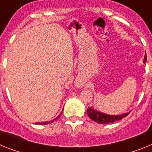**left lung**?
Instances as JSON below:
<instances>
[{"label":"left lung","mask_w":152,"mask_h":152,"mask_svg":"<svg viewBox=\"0 0 152 152\" xmlns=\"http://www.w3.org/2000/svg\"><path fill=\"white\" fill-rule=\"evenodd\" d=\"M147 58H146V55L145 56L144 60H143V63L145 64ZM130 112L126 113L120 114V115H110V114L104 113L100 111H97L95 110L93 107H88L87 110V113H88V116L90 119L94 120V122L100 124H108V123H112L114 122L120 120L123 118L126 117L127 115L129 114Z\"/></svg>","instance_id":"8db88e82"}]
</instances>
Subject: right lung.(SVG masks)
<instances>
[{"label": "right lung", "instance_id": "1", "mask_svg": "<svg viewBox=\"0 0 152 152\" xmlns=\"http://www.w3.org/2000/svg\"><path fill=\"white\" fill-rule=\"evenodd\" d=\"M64 109V108H63ZM62 112H63V110H62V111H61V113L59 114V115H58V116H57V117L56 118V119H52V120H51V121H45V122H39V123H35V124H39V125H47V124H50V123H53V122L54 121H56V119H58V118L60 117V116H61V113H62Z\"/></svg>", "mask_w": 152, "mask_h": 152}]
</instances>
